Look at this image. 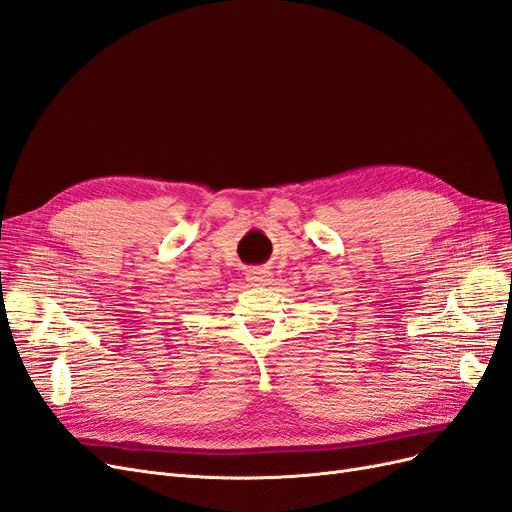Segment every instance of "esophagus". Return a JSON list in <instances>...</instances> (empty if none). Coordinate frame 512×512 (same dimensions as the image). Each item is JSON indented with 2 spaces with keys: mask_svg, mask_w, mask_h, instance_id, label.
<instances>
[{
  "mask_svg": "<svg viewBox=\"0 0 512 512\" xmlns=\"http://www.w3.org/2000/svg\"><path fill=\"white\" fill-rule=\"evenodd\" d=\"M247 280L254 282V284L269 282L271 280V271H267L265 267H254V269L247 271Z\"/></svg>",
  "mask_w": 512,
  "mask_h": 512,
  "instance_id": "1",
  "label": "esophagus"
}]
</instances>
